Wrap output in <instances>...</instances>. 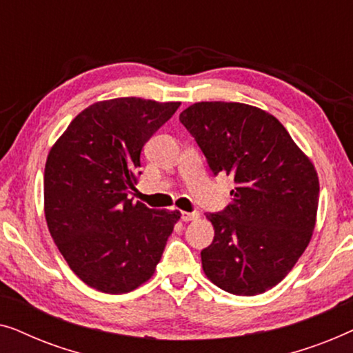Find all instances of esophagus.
<instances>
[{
	"label": "esophagus",
	"instance_id": "obj_1",
	"mask_svg": "<svg viewBox=\"0 0 353 353\" xmlns=\"http://www.w3.org/2000/svg\"><path fill=\"white\" fill-rule=\"evenodd\" d=\"M199 214L197 212H181V220L183 221H191V220H196Z\"/></svg>",
	"mask_w": 353,
	"mask_h": 353
}]
</instances>
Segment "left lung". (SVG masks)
I'll list each match as a JSON object with an SVG mask.
<instances>
[{"instance_id": "left-lung-1", "label": "left lung", "mask_w": 353, "mask_h": 353, "mask_svg": "<svg viewBox=\"0 0 353 353\" xmlns=\"http://www.w3.org/2000/svg\"><path fill=\"white\" fill-rule=\"evenodd\" d=\"M185 125L210 170L234 180L231 204L207 214L214 241L207 278L236 296L262 294L291 272L310 243L320 183L315 167L272 114L241 103H196Z\"/></svg>"}]
</instances>
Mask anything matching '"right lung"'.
I'll return each mask as SVG.
<instances>
[{
  "label": "right lung",
  "instance_id": "add662e5",
  "mask_svg": "<svg viewBox=\"0 0 353 353\" xmlns=\"http://www.w3.org/2000/svg\"><path fill=\"white\" fill-rule=\"evenodd\" d=\"M180 103L99 101L77 115L48 154L45 216L72 272L90 288L130 292L154 274L178 210L128 199L139 156Z\"/></svg>",
  "mask_w": 353,
  "mask_h": 353
}]
</instances>
